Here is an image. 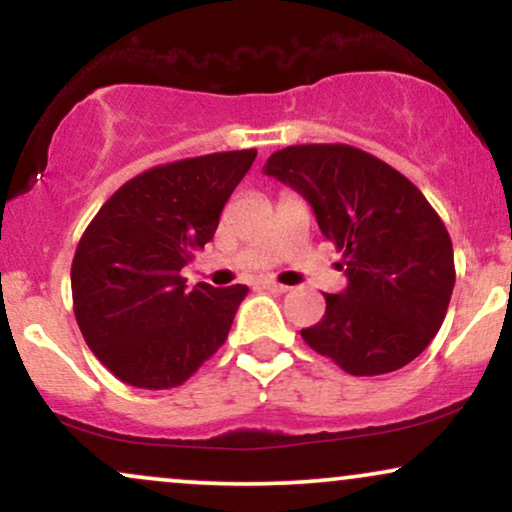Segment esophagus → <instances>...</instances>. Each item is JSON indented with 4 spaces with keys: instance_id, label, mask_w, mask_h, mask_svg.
Returning <instances> with one entry per match:
<instances>
[{
    "instance_id": "34e87169",
    "label": "esophagus",
    "mask_w": 512,
    "mask_h": 512,
    "mask_svg": "<svg viewBox=\"0 0 512 512\" xmlns=\"http://www.w3.org/2000/svg\"><path fill=\"white\" fill-rule=\"evenodd\" d=\"M262 289H267V291H272V293H284V291H289V286L276 284V281H264Z\"/></svg>"
}]
</instances>
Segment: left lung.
I'll list each match as a JSON object with an SVG mask.
<instances>
[{
    "label": "left lung",
    "mask_w": 512,
    "mask_h": 512,
    "mask_svg": "<svg viewBox=\"0 0 512 512\" xmlns=\"http://www.w3.org/2000/svg\"><path fill=\"white\" fill-rule=\"evenodd\" d=\"M264 175L303 195L344 257L349 284L325 293L322 320L301 330L305 344L351 375L414 361L443 325L455 286L450 236L419 187L346 144L286 146Z\"/></svg>",
    "instance_id": "8db88e82"
}]
</instances>
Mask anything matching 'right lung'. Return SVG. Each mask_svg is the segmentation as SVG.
I'll return each mask as SVG.
<instances>
[{
	"instance_id": "add662e5",
	"label": "right lung",
	"mask_w": 512,
	"mask_h": 512,
	"mask_svg": "<svg viewBox=\"0 0 512 512\" xmlns=\"http://www.w3.org/2000/svg\"><path fill=\"white\" fill-rule=\"evenodd\" d=\"M255 156L223 151L146 170L88 223L72 262L74 315L88 349L122 383L178 387L226 342L248 286L187 291L180 269L214 238Z\"/></svg>"
}]
</instances>
